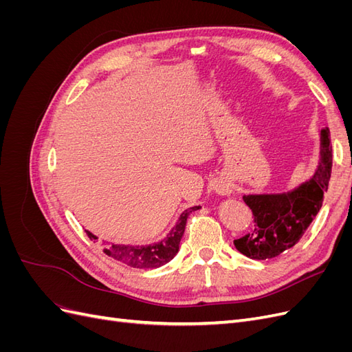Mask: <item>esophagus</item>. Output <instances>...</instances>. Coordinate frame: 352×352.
I'll list each match as a JSON object with an SVG mask.
<instances>
[{
  "label": "esophagus",
  "instance_id": "1",
  "mask_svg": "<svg viewBox=\"0 0 352 352\" xmlns=\"http://www.w3.org/2000/svg\"><path fill=\"white\" fill-rule=\"evenodd\" d=\"M214 190L217 194H221V195H228L232 192V185L229 182H226V180H217V182L214 184Z\"/></svg>",
  "mask_w": 352,
  "mask_h": 352
}]
</instances>
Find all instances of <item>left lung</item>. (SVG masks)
I'll return each mask as SVG.
<instances>
[{
    "instance_id": "8db88e82",
    "label": "left lung",
    "mask_w": 352,
    "mask_h": 352,
    "mask_svg": "<svg viewBox=\"0 0 352 352\" xmlns=\"http://www.w3.org/2000/svg\"><path fill=\"white\" fill-rule=\"evenodd\" d=\"M330 173L332 142L324 127L320 131V163L307 182L282 194L243 195L252 211L254 226L233 241L236 250L252 260H265L292 248L320 211Z\"/></svg>"
}]
</instances>
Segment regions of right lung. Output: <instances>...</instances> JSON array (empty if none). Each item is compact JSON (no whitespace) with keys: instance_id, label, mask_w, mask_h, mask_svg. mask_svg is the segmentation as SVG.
<instances>
[{"instance_id":"add662e5","label":"right lung","mask_w":352,"mask_h":352,"mask_svg":"<svg viewBox=\"0 0 352 352\" xmlns=\"http://www.w3.org/2000/svg\"><path fill=\"white\" fill-rule=\"evenodd\" d=\"M201 208L199 206L186 208L182 214H180L176 225L168 232V235L157 243L153 245H122V243H109L104 242V252L113 257L117 261H122L131 267L135 269H155L168 263L179 251L180 239L184 236L186 219L190 212ZM88 236L92 241H97L98 238L87 230Z\"/></svg>"}]
</instances>
